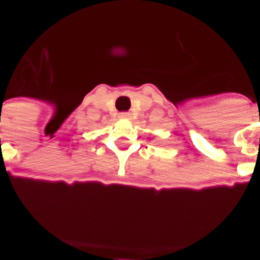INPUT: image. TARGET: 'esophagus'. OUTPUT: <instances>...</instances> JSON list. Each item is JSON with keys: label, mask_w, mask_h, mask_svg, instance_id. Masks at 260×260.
I'll use <instances>...</instances> for the list:
<instances>
[{"label": "esophagus", "mask_w": 260, "mask_h": 260, "mask_svg": "<svg viewBox=\"0 0 260 260\" xmlns=\"http://www.w3.org/2000/svg\"><path fill=\"white\" fill-rule=\"evenodd\" d=\"M131 114L128 113V112H122V113H120V118H129Z\"/></svg>", "instance_id": "esophagus-1"}]
</instances>
